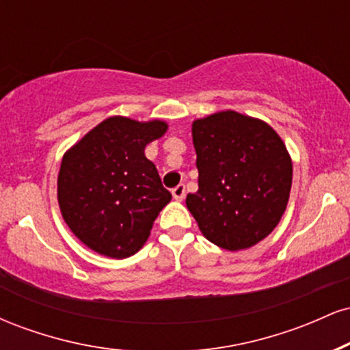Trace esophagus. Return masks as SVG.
<instances>
[{"mask_svg":"<svg viewBox=\"0 0 350 350\" xmlns=\"http://www.w3.org/2000/svg\"><path fill=\"white\" fill-rule=\"evenodd\" d=\"M184 196H186V186H184V184H179V186L172 189V198L176 200H183Z\"/></svg>","mask_w":350,"mask_h":350,"instance_id":"esophagus-1","label":"esophagus"}]
</instances>
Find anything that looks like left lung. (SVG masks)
Wrapping results in <instances>:
<instances>
[{
  "label": "left lung",
  "mask_w": 350,
  "mask_h": 350,
  "mask_svg": "<svg viewBox=\"0 0 350 350\" xmlns=\"http://www.w3.org/2000/svg\"><path fill=\"white\" fill-rule=\"evenodd\" d=\"M199 189L186 206L208 242L250 248L278 226L290 199L293 163L268 123L227 110L192 123Z\"/></svg>",
  "instance_id": "1"
}]
</instances>
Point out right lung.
<instances>
[{"instance_id": "add662e5", "label": "right lung", "mask_w": 350, "mask_h": 350, "mask_svg": "<svg viewBox=\"0 0 350 350\" xmlns=\"http://www.w3.org/2000/svg\"><path fill=\"white\" fill-rule=\"evenodd\" d=\"M161 120L110 116L64 154L57 199L64 220L100 255L126 258L150 237L171 200L144 148L166 133Z\"/></svg>"}]
</instances>
